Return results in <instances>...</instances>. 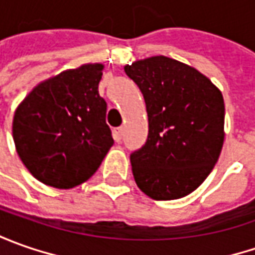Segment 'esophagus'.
<instances>
[{"instance_id":"esophagus-1","label":"esophagus","mask_w":255,"mask_h":255,"mask_svg":"<svg viewBox=\"0 0 255 255\" xmlns=\"http://www.w3.org/2000/svg\"><path fill=\"white\" fill-rule=\"evenodd\" d=\"M123 133H125V129H123V128H116V129L113 130V137H115L116 142H121V140H122Z\"/></svg>"}]
</instances>
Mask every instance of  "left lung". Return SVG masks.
<instances>
[{"label": "left lung", "mask_w": 255, "mask_h": 255, "mask_svg": "<svg viewBox=\"0 0 255 255\" xmlns=\"http://www.w3.org/2000/svg\"><path fill=\"white\" fill-rule=\"evenodd\" d=\"M142 91L149 136L130 154L137 187L154 200H176L210 174L224 143V99L200 71L163 55L125 65Z\"/></svg>", "instance_id": "8db88e82"}]
</instances>
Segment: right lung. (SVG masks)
I'll use <instances>...</instances> for the list:
<instances>
[{"mask_svg":"<svg viewBox=\"0 0 255 255\" xmlns=\"http://www.w3.org/2000/svg\"><path fill=\"white\" fill-rule=\"evenodd\" d=\"M102 64L66 69L35 86L15 109V149L36 180L55 189L86 181L112 147Z\"/></svg>","mask_w":255,"mask_h":255,"instance_id":"obj_1","label":"right lung"}]
</instances>
